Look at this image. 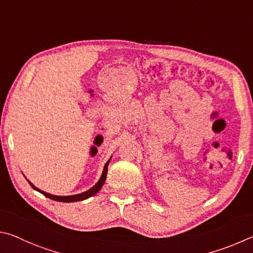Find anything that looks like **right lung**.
Here are the masks:
<instances>
[{
	"instance_id": "1",
	"label": "right lung",
	"mask_w": 253,
	"mask_h": 253,
	"mask_svg": "<svg viewBox=\"0 0 253 253\" xmlns=\"http://www.w3.org/2000/svg\"><path fill=\"white\" fill-rule=\"evenodd\" d=\"M111 161V158L108 160V162L105 163L104 165V169H103V172H102V175L100 180L97 181L96 184L94 185V187H92L90 190H87V191L85 192H82V193H79V194H74V196H53V194H50V193H46L42 191V190L38 189L35 185H33L32 183L30 182L29 183L31 187H32L34 190H37V191H39L40 193H42L43 196L47 197L48 199H52V200H55V201H60V202H75V201H82V200H85V199L90 198V197H93L94 194H96L97 192L100 191L101 188L103 187V184L105 182V179H106V173H108V166L109 163Z\"/></svg>"
}]
</instances>
